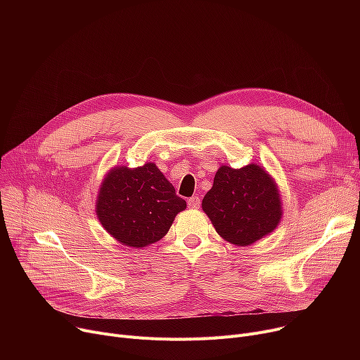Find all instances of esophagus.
Listing matches in <instances>:
<instances>
[{"label":"esophagus","instance_id":"esophagus-1","mask_svg":"<svg viewBox=\"0 0 360 360\" xmlns=\"http://www.w3.org/2000/svg\"><path fill=\"white\" fill-rule=\"evenodd\" d=\"M186 202H188V207H190V209H198L200 204H201V200L198 197H191V198H188Z\"/></svg>","mask_w":360,"mask_h":360}]
</instances>
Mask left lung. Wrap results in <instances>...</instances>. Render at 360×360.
Listing matches in <instances>:
<instances>
[{
    "label": "left lung",
    "mask_w": 360,
    "mask_h": 360,
    "mask_svg": "<svg viewBox=\"0 0 360 360\" xmlns=\"http://www.w3.org/2000/svg\"><path fill=\"white\" fill-rule=\"evenodd\" d=\"M202 210L216 232L239 247L271 233L281 220V201L273 178L258 165L220 166Z\"/></svg>",
    "instance_id": "1"
}]
</instances>
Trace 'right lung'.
<instances>
[{
	"label": "right lung",
	"mask_w": 360,
	"mask_h": 360,
	"mask_svg": "<svg viewBox=\"0 0 360 360\" xmlns=\"http://www.w3.org/2000/svg\"><path fill=\"white\" fill-rule=\"evenodd\" d=\"M186 202L155 163L117 166L103 179L96 214L106 232L132 248L162 239Z\"/></svg>",
	"instance_id": "obj_1"
}]
</instances>
